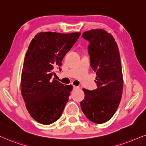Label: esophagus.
<instances>
[{
  "mask_svg": "<svg viewBox=\"0 0 146 146\" xmlns=\"http://www.w3.org/2000/svg\"><path fill=\"white\" fill-rule=\"evenodd\" d=\"M73 89H74V90L78 89H79V87H76V86H74V87H73Z\"/></svg>",
  "mask_w": 146,
  "mask_h": 146,
  "instance_id": "1",
  "label": "esophagus"
}]
</instances>
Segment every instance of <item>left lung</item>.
<instances>
[{
  "label": "left lung",
  "mask_w": 146,
  "mask_h": 146,
  "mask_svg": "<svg viewBox=\"0 0 146 146\" xmlns=\"http://www.w3.org/2000/svg\"><path fill=\"white\" fill-rule=\"evenodd\" d=\"M89 41L91 66L96 72L98 89L89 91L80 102L82 111L93 123L108 121L115 114L123 95V76L119 50L111 34L103 29H93L82 34Z\"/></svg>",
  "instance_id": "left-lung-1"
}]
</instances>
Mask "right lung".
Segmentation results:
<instances>
[{
  "mask_svg": "<svg viewBox=\"0 0 146 146\" xmlns=\"http://www.w3.org/2000/svg\"><path fill=\"white\" fill-rule=\"evenodd\" d=\"M80 35L42 32L30 43L21 72V93L27 110L38 123H53L68 102L72 85H64L52 76L54 68L61 69L63 58Z\"/></svg>",
  "mask_w": 146,
  "mask_h": 146,
  "instance_id": "right-lung-1",
  "label": "right lung"
}]
</instances>
